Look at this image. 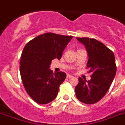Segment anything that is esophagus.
I'll return each instance as SVG.
<instances>
[{"label": "esophagus", "instance_id": "1", "mask_svg": "<svg viewBox=\"0 0 125 125\" xmlns=\"http://www.w3.org/2000/svg\"><path fill=\"white\" fill-rule=\"evenodd\" d=\"M67 78H74V76H71V75H70V74H67Z\"/></svg>", "mask_w": 125, "mask_h": 125}]
</instances>
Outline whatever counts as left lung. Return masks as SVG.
<instances>
[{
    "instance_id": "1",
    "label": "left lung",
    "mask_w": 125,
    "mask_h": 125,
    "mask_svg": "<svg viewBox=\"0 0 125 125\" xmlns=\"http://www.w3.org/2000/svg\"><path fill=\"white\" fill-rule=\"evenodd\" d=\"M85 47L88 61L87 67L92 73L91 80L78 78V84L75 87L77 99L87 104L99 101L108 90L116 74L114 54L103 43L95 39L77 38Z\"/></svg>"
}]
</instances>
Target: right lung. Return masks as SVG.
Instances as JSON below:
<instances>
[{
  "label": "right lung",
  "mask_w": 125,
  "mask_h": 125,
  "mask_svg": "<svg viewBox=\"0 0 125 125\" xmlns=\"http://www.w3.org/2000/svg\"><path fill=\"white\" fill-rule=\"evenodd\" d=\"M73 36L46 33L28 42L22 51L20 73L26 92L36 103L45 104L56 97L66 78L64 72L53 73L52 60H60Z\"/></svg>",
  "instance_id": "obj_1"
}]
</instances>
